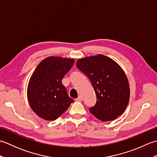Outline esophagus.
Listing matches in <instances>:
<instances>
[{
    "instance_id": "obj_1",
    "label": "esophagus",
    "mask_w": 157,
    "mask_h": 157,
    "mask_svg": "<svg viewBox=\"0 0 157 157\" xmlns=\"http://www.w3.org/2000/svg\"><path fill=\"white\" fill-rule=\"evenodd\" d=\"M75 101H78V102H80V101H82V97L81 96H79L78 97L75 99Z\"/></svg>"
}]
</instances>
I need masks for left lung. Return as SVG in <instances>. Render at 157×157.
Masks as SVG:
<instances>
[{"label": "left lung", "mask_w": 157, "mask_h": 157, "mask_svg": "<svg viewBox=\"0 0 157 157\" xmlns=\"http://www.w3.org/2000/svg\"><path fill=\"white\" fill-rule=\"evenodd\" d=\"M78 68L88 76L97 98L89 110L102 121H113L123 114L128 105L130 90L128 78L117 63L97 55L79 59Z\"/></svg>", "instance_id": "obj_1"}]
</instances>
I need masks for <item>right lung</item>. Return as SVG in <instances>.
I'll return each instance as SVG.
<instances>
[{
    "mask_svg": "<svg viewBox=\"0 0 157 157\" xmlns=\"http://www.w3.org/2000/svg\"><path fill=\"white\" fill-rule=\"evenodd\" d=\"M74 61V59L48 56L42 60L33 72L27 96L31 109L40 117L47 121L55 120L73 102L61 80Z\"/></svg>",
    "mask_w": 157,
    "mask_h": 157,
    "instance_id": "obj_1",
    "label": "right lung"
}]
</instances>
